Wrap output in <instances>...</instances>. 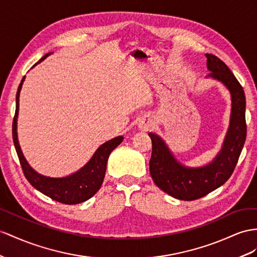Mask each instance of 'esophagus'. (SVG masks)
<instances>
[{
	"label": "esophagus",
	"mask_w": 257,
	"mask_h": 257,
	"mask_svg": "<svg viewBox=\"0 0 257 257\" xmlns=\"http://www.w3.org/2000/svg\"><path fill=\"white\" fill-rule=\"evenodd\" d=\"M139 127L143 130H149L153 127V123H151L150 121H144L142 120L140 123H139Z\"/></svg>",
	"instance_id": "obj_1"
}]
</instances>
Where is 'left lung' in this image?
<instances>
[{
  "label": "left lung",
  "mask_w": 257,
  "mask_h": 257,
  "mask_svg": "<svg viewBox=\"0 0 257 257\" xmlns=\"http://www.w3.org/2000/svg\"><path fill=\"white\" fill-rule=\"evenodd\" d=\"M205 56L210 71L207 77L225 84L231 94V117L220 152L206 166L186 167L175 159L162 138L149 134L152 140L151 177L164 192L183 201L200 199L222 186L232 175L246 138L245 95L242 85L218 57L213 54Z\"/></svg>",
  "instance_id": "obj_1"
}]
</instances>
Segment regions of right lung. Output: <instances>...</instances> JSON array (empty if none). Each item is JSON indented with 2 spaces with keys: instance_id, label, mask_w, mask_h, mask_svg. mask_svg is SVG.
Listing matches in <instances>:
<instances>
[{
  "instance_id": "1",
  "label": "right lung",
  "mask_w": 257,
  "mask_h": 257,
  "mask_svg": "<svg viewBox=\"0 0 257 257\" xmlns=\"http://www.w3.org/2000/svg\"><path fill=\"white\" fill-rule=\"evenodd\" d=\"M51 53L45 54L37 64L41 63ZM37 64H35V66ZM24 80L25 77L22 79V82L19 84L16 94V110L14 119H13V141H14V146L25 177L30 182V185L36 188L38 191H40L44 195L51 197L52 200L60 203L71 205V204L82 203L89 200L101 188L105 177V172H106L108 156L111 151L122 142L123 137H116L114 139L103 143L95 151V153L91 157V160L82 168H80L78 172L72 175L63 177V178H51V177H47L37 173L34 168L30 167L28 162L26 161L22 152V149L19 147L17 138L19 93H21Z\"/></svg>"
}]
</instances>
